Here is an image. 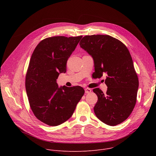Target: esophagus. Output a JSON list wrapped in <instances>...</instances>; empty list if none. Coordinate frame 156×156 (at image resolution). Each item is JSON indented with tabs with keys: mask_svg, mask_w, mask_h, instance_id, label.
<instances>
[{
	"mask_svg": "<svg viewBox=\"0 0 156 156\" xmlns=\"http://www.w3.org/2000/svg\"><path fill=\"white\" fill-rule=\"evenodd\" d=\"M84 91H85V93H86V94H87V93H90L92 91V90H91L90 88H85Z\"/></svg>",
	"mask_w": 156,
	"mask_h": 156,
	"instance_id": "obj_1",
	"label": "esophagus"
}]
</instances>
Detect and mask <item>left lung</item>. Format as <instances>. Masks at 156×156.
I'll use <instances>...</instances> for the list:
<instances>
[{"label":"left lung","mask_w":156,"mask_h":156,"mask_svg":"<svg viewBox=\"0 0 156 156\" xmlns=\"http://www.w3.org/2000/svg\"><path fill=\"white\" fill-rule=\"evenodd\" d=\"M80 46L94 60L95 77L107 75L106 93L99 88L93 90L98 98L94 107L96 117L110 126L122 123L135 107L139 86L128 49L120 41L101 34L84 36Z\"/></svg>","instance_id":"8db88e82"}]
</instances>
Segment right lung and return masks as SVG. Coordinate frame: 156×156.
<instances>
[{"label":"right lung","instance_id":"obj_1","mask_svg":"<svg viewBox=\"0 0 156 156\" xmlns=\"http://www.w3.org/2000/svg\"><path fill=\"white\" fill-rule=\"evenodd\" d=\"M83 36H54L42 40L31 55L25 80L27 94L35 117L49 126L59 125L73 115L84 95L81 86L58 87L66 62Z\"/></svg>","mask_w":156,"mask_h":156}]
</instances>
